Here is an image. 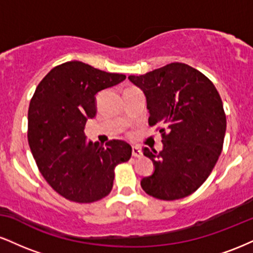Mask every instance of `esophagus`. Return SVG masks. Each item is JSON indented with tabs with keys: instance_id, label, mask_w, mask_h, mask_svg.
I'll use <instances>...</instances> for the list:
<instances>
[{
	"instance_id": "1",
	"label": "esophagus",
	"mask_w": 253,
	"mask_h": 253,
	"mask_svg": "<svg viewBox=\"0 0 253 253\" xmlns=\"http://www.w3.org/2000/svg\"><path fill=\"white\" fill-rule=\"evenodd\" d=\"M132 156L135 157V158H140V157L143 156V153H141V151H140V149H139V147L133 146L132 147Z\"/></svg>"
}]
</instances>
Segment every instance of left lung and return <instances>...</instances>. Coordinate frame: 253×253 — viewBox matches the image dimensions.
I'll return each mask as SVG.
<instances>
[{"mask_svg":"<svg viewBox=\"0 0 253 253\" xmlns=\"http://www.w3.org/2000/svg\"><path fill=\"white\" fill-rule=\"evenodd\" d=\"M128 80L143 90L149 125H159L163 150L144 155L155 171L141 179L149 195L165 201L189 196L203 184L222 151L226 115L221 97L205 75L183 63Z\"/></svg>","mask_w":253,"mask_h":253,"instance_id":"8db88e82","label":"left lung"}]
</instances>
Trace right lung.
<instances>
[{"label":"right lung","mask_w":253,"mask_h":253,"mask_svg":"<svg viewBox=\"0 0 253 253\" xmlns=\"http://www.w3.org/2000/svg\"><path fill=\"white\" fill-rule=\"evenodd\" d=\"M126 78L89 64L66 62L37 86L28 109V144L46 182L65 199L90 203L110 193L114 169L132 147L124 140L102 146L86 140L88 119L96 115V95Z\"/></svg>","instance_id":"add662e5"}]
</instances>
